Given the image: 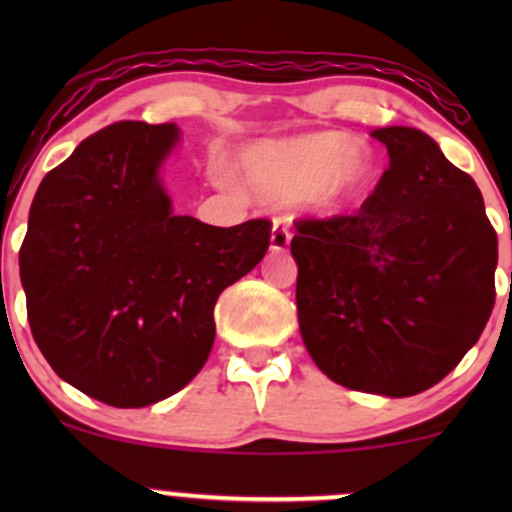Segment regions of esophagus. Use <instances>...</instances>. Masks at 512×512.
I'll list each match as a JSON object with an SVG mask.
<instances>
[{"mask_svg":"<svg viewBox=\"0 0 512 512\" xmlns=\"http://www.w3.org/2000/svg\"><path fill=\"white\" fill-rule=\"evenodd\" d=\"M289 243H291L289 228H286L284 223L274 221V226H272V250L274 252H284L286 248H289Z\"/></svg>","mask_w":512,"mask_h":512,"instance_id":"obj_1","label":"esophagus"}]
</instances>
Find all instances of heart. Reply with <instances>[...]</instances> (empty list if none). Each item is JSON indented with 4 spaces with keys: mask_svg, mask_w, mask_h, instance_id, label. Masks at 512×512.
Returning a JSON list of instances; mask_svg holds the SVG:
<instances>
[{
    "mask_svg": "<svg viewBox=\"0 0 512 512\" xmlns=\"http://www.w3.org/2000/svg\"><path fill=\"white\" fill-rule=\"evenodd\" d=\"M349 149V139L334 132L264 144L245 154L243 173L262 199H298L313 192L317 204L334 207L366 178V158Z\"/></svg>",
    "mask_w": 512,
    "mask_h": 512,
    "instance_id": "1",
    "label": "heart"
}]
</instances>
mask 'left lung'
<instances>
[{
  "label": "left lung",
  "mask_w": 512,
  "mask_h": 512,
  "mask_svg": "<svg viewBox=\"0 0 512 512\" xmlns=\"http://www.w3.org/2000/svg\"><path fill=\"white\" fill-rule=\"evenodd\" d=\"M373 137L390 168L361 209L296 223L298 325L334 383L409 397L440 383L484 332L498 238L477 182L428 134Z\"/></svg>",
  "instance_id": "8db88e82"
}]
</instances>
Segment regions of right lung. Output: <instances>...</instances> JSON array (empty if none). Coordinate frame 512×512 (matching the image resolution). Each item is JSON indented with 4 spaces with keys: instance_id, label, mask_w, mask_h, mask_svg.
<instances>
[{
    "instance_id": "right-lung-1",
    "label": "right lung",
    "mask_w": 512,
    "mask_h": 512,
    "mask_svg": "<svg viewBox=\"0 0 512 512\" xmlns=\"http://www.w3.org/2000/svg\"><path fill=\"white\" fill-rule=\"evenodd\" d=\"M173 122H115L35 192L19 250L28 325L48 363L110 407H146L207 363L214 305L262 260L272 223L173 216L158 166Z\"/></svg>"
}]
</instances>
